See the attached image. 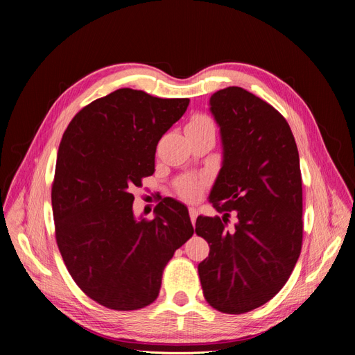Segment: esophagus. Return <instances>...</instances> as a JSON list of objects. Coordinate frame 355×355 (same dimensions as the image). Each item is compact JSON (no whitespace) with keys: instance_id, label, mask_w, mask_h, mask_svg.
Returning <instances> with one entry per match:
<instances>
[{"instance_id":"1","label":"esophagus","mask_w":355,"mask_h":355,"mask_svg":"<svg viewBox=\"0 0 355 355\" xmlns=\"http://www.w3.org/2000/svg\"><path fill=\"white\" fill-rule=\"evenodd\" d=\"M197 216H198V210H197L196 207H189V218H191V222H192V225H196Z\"/></svg>"}]
</instances>
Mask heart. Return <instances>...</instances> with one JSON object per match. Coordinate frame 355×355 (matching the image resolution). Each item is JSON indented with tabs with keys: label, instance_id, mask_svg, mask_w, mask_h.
I'll return each instance as SVG.
<instances>
[{
	"label": "heart",
	"instance_id": "1",
	"mask_svg": "<svg viewBox=\"0 0 355 355\" xmlns=\"http://www.w3.org/2000/svg\"><path fill=\"white\" fill-rule=\"evenodd\" d=\"M189 128H209V130H214V124L206 115H196L187 125V130H189ZM200 189L201 182L196 179H187L178 187L179 196L184 197L185 200H194L198 196Z\"/></svg>",
	"mask_w": 355,
	"mask_h": 355
}]
</instances>
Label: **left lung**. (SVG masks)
I'll return each mask as SVG.
<instances>
[{"instance_id": "1", "label": "left lung", "mask_w": 355, "mask_h": 355, "mask_svg": "<svg viewBox=\"0 0 355 355\" xmlns=\"http://www.w3.org/2000/svg\"><path fill=\"white\" fill-rule=\"evenodd\" d=\"M223 163L210 202L223 218L198 216L210 245L198 265L204 297L225 314H244L287 283L302 249V176L295 137L274 106L241 87L213 93ZM232 211L236 230H226Z\"/></svg>"}]
</instances>
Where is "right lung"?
I'll use <instances>...</instances> for the list:
<instances>
[{
  "mask_svg": "<svg viewBox=\"0 0 355 355\" xmlns=\"http://www.w3.org/2000/svg\"><path fill=\"white\" fill-rule=\"evenodd\" d=\"M188 105L118 89L84 106L62 136L51 187L56 243L72 280L110 309L153 304L167 262L194 234L173 198L158 202L153 220L133 214V189L154 173L158 141Z\"/></svg>",
  "mask_w": 355,
  "mask_h": 355,
  "instance_id": "1",
  "label": "right lung"
}]
</instances>
